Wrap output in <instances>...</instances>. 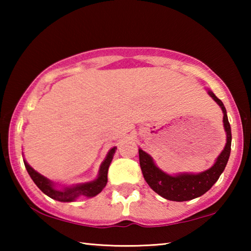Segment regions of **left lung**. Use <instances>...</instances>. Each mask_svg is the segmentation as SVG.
Here are the masks:
<instances>
[{
  "mask_svg": "<svg viewBox=\"0 0 251 251\" xmlns=\"http://www.w3.org/2000/svg\"><path fill=\"white\" fill-rule=\"evenodd\" d=\"M215 101L222 107L224 112V127L227 133V143L225 146L222 154L218 156L217 160L214 166L208 169V171L197 174H181L178 176H169L159 168L152 161L151 157L146 154L145 151L139 150V165L143 173V176L151 188L155 193L160 195L161 197L173 201H192L201 195L208 192L218 178L222 175L225 167H226L227 161L230 156L231 150V128L228 122L226 108L217 96L212 92H208Z\"/></svg>",
  "mask_w": 251,
  "mask_h": 251,
  "instance_id": "left-lung-1",
  "label": "left lung"
}]
</instances>
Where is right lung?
<instances>
[{
  "label": "right lung",
  "mask_w": 251,
  "mask_h": 251,
  "mask_svg": "<svg viewBox=\"0 0 251 251\" xmlns=\"http://www.w3.org/2000/svg\"><path fill=\"white\" fill-rule=\"evenodd\" d=\"M116 147L112 148L108 151L107 156H106L105 160L101 164L100 169V175L96 180L92 182H87V184L83 185H77L75 187H71V188H65L63 190H56L54 189L52 185L48 178L42 176L41 174L34 171V169L29 166V165L24 160L25 168L28 173V175L31 176L33 181L35 182V185L39 187V188L43 192L45 195H48L49 197L55 199V201H73L78 196H87V197H94L97 194H100L101 190H103L104 187L107 184V173H108V167L110 163H112L113 155L115 152Z\"/></svg>",
  "instance_id": "add662e5"
}]
</instances>
